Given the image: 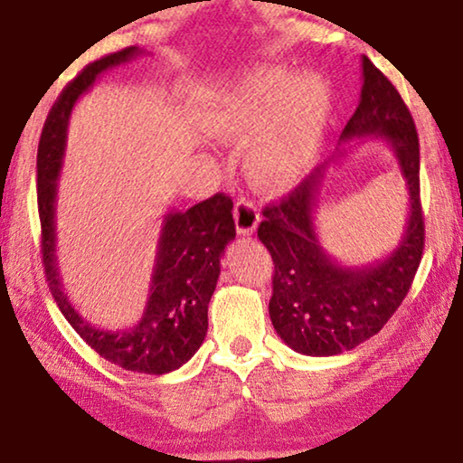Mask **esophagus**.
Returning a JSON list of instances; mask_svg holds the SVG:
<instances>
[{
	"label": "esophagus",
	"instance_id": "obj_1",
	"mask_svg": "<svg viewBox=\"0 0 463 463\" xmlns=\"http://www.w3.org/2000/svg\"><path fill=\"white\" fill-rule=\"evenodd\" d=\"M235 224L239 235H251L260 224V209L254 201L239 199L235 203Z\"/></svg>",
	"mask_w": 463,
	"mask_h": 463
}]
</instances>
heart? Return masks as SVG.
<instances>
[{"instance_id":"1","label":"heart","mask_w":463,"mask_h":463,"mask_svg":"<svg viewBox=\"0 0 463 463\" xmlns=\"http://www.w3.org/2000/svg\"><path fill=\"white\" fill-rule=\"evenodd\" d=\"M328 109L330 90L317 76L296 78L281 70L267 73L260 92L232 116V128L239 133L275 125L270 137L251 154V174L267 184L294 180L309 163Z\"/></svg>"}]
</instances>
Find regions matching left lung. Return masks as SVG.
Segmentation results:
<instances>
[{"instance_id":"1","label":"left lung","mask_w":463,"mask_h":463,"mask_svg":"<svg viewBox=\"0 0 463 463\" xmlns=\"http://www.w3.org/2000/svg\"><path fill=\"white\" fill-rule=\"evenodd\" d=\"M362 80L360 103L343 128L335 157L357 138L387 140L407 184L410 213L390 255L347 268L323 250L312 220L329 163L281 203L264 207L258 239L275 264L269 316L281 341L303 355H338L377 335L402 305L423 254L415 122L400 92L368 57H362Z\"/></svg>"}]
</instances>
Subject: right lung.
<instances>
[{
  "label": "right lung",
  "mask_w": 463,
  "mask_h": 463,
  "mask_svg": "<svg viewBox=\"0 0 463 463\" xmlns=\"http://www.w3.org/2000/svg\"><path fill=\"white\" fill-rule=\"evenodd\" d=\"M139 54L137 46H128L86 65L48 114L38 147L42 262L61 313L99 355L125 371L165 374L186 364L205 341L207 307L220 277V258L235 239L232 201L218 193L186 212L165 213L144 313L128 328L106 330L86 322L65 294L57 258V184L71 109L103 71Z\"/></svg>",
  "instance_id": "right-lung-1"
}]
</instances>
